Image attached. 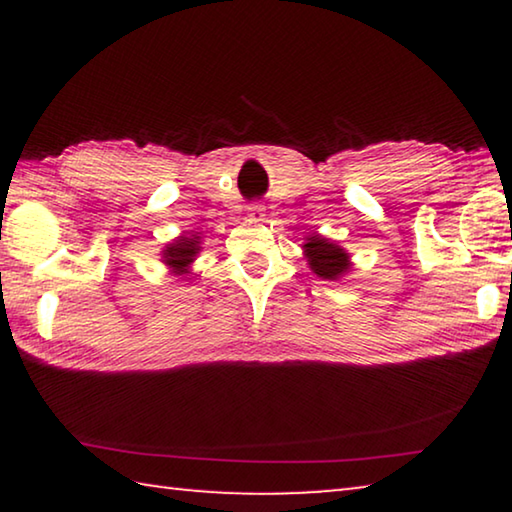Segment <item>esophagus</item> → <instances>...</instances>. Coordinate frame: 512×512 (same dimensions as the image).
I'll use <instances>...</instances> for the list:
<instances>
[{
	"label": "esophagus",
	"instance_id": "obj_1",
	"mask_svg": "<svg viewBox=\"0 0 512 512\" xmlns=\"http://www.w3.org/2000/svg\"><path fill=\"white\" fill-rule=\"evenodd\" d=\"M248 221H253V223H262V221H266V210L262 205H250L248 207Z\"/></svg>",
	"mask_w": 512,
	"mask_h": 512
}]
</instances>
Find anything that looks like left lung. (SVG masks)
Listing matches in <instances>:
<instances>
[{"label":"left lung","mask_w":512,"mask_h":512,"mask_svg":"<svg viewBox=\"0 0 512 512\" xmlns=\"http://www.w3.org/2000/svg\"><path fill=\"white\" fill-rule=\"evenodd\" d=\"M302 255H305L311 273L329 282L341 280L354 266L348 250L323 235H309L302 244Z\"/></svg>","instance_id":"left-lung-1"}]
</instances>
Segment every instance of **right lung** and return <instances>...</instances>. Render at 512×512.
Instances as JSON below:
<instances>
[{
  "label": "right lung",
  "instance_id": "add662e5",
  "mask_svg": "<svg viewBox=\"0 0 512 512\" xmlns=\"http://www.w3.org/2000/svg\"><path fill=\"white\" fill-rule=\"evenodd\" d=\"M201 248L203 237L198 235V232H183V235L169 241V244L160 250V262L169 268V275L185 280V277L192 273V266L198 253H201Z\"/></svg>",
  "mask_w": 512,
  "mask_h": 512
}]
</instances>
